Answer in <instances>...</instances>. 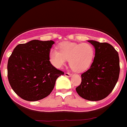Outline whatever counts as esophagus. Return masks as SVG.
<instances>
[{
  "label": "esophagus",
  "mask_w": 127,
  "mask_h": 127,
  "mask_svg": "<svg viewBox=\"0 0 127 127\" xmlns=\"http://www.w3.org/2000/svg\"><path fill=\"white\" fill-rule=\"evenodd\" d=\"M64 75L66 77H70L72 75V74L70 73H69V72H65V73H64Z\"/></svg>",
  "instance_id": "1"
}]
</instances>
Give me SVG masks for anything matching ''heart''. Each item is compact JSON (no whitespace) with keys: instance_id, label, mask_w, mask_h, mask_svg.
Returning a JSON list of instances; mask_svg holds the SVG:
<instances>
[{"instance_id":"b5f03b06","label":"heart","mask_w":127,"mask_h":127,"mask_svg":"<svg viewBox=\"0 0 127 127\" xmlns=\"http://www.w3.org/2000/svg\"><path fill=\"white\" fill-rule=\"evenodd\" d=\"M94 56L93 46L88 43L63 42L59 45V51L53 49L50 52L51 63L61 68L69 60L70 67L75 72H83L92 63Z\"/></svg>"}]
</instances>
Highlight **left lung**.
I'll return each instance as SVG.
<instances>
[{
  "instance_id": "left-lung-1",
  "label": "left lung",
  "mask_w": 127,
  "mask_h": 127,
  "mask_svg": "<svg viewBox=\"0 0 127 127\" xmlns=\"http://www.w3.org/2000/svg\"><path fill=\"white\" fill-rule=\"evenodd\" d=\"M95 49L90 68L81 74L76 88L79 96L89 101L103 99L111 93L119 79L120 58L118 52L107 42L88 40Z\"/></svg>"
}]
</instances>
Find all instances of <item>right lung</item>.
I'll return each instance as SVG.
<instances>
[{
  "instance_id": "right-lung-1",
  "label": "right lung",
  "mask_w": 127,
  "mask_h": 127,
  "mask_svg": "<svg viewBox=\"0 0 127 127\" xmlns=\"http://www.w3.org/2000/svg\"><path fill=\"white\" fill-rule=\"evenodd\" d=\"M53 40H33L19 44L7 62V78L13 91L23 99L35 101L50 94L64 72L50 61Z\"/></svg>"
}]
</instances>
